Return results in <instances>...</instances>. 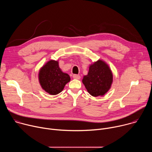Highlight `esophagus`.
<instances>
[{
    "instance_id": "esophagus-1",
    "label": "esophagus",
    "mask_w": 152,
    "mask_h": 152,
    "mask_svg": "<svg viewBox=\"0 0 152 152\" xmlns=\"http://www.w3.org/2000/svg\"><path fill=\"white\" fill-rule=\"evenodd\" d=\"M73 77L75 79H80V76L79 75H73Z\"/></svg>"
}]
</instances>
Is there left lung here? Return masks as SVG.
Returning <instances> with one entry per match:
<instances>
[{
  "mask_svg": "<svg viewBox=\"0 0 152 152\" xmlns=\"http://www.w3.org/2000/svg\"><path fill=\"white\" fill-rule=\"evenodd\" d=\"M111 69L104 61L98 60L89 67L88 75L84 76L82 82L88 92L93 96H103L109 90L113 83Z\"/></svg>",
  "mask_w": 152,
  "mask_h": 152,
  "instance_id": "obj_1",
  "label": "left lung"
}]
</instances>
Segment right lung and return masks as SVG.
<instances>
[{
    "mask_svg": "<svg viewBox=\"0 0 152 152\" xmlns=\"http://www.w3.org/2000/svg\"><path fill=\"white\" fill-rule=\"evenodd\" d=\"M39 82L42 88L51 95L61 93L65 85L70 80V77L63 73L57 61L50 60L39 72Z\"/></svg>",
    "mask_w": 152,
    "mask_h": 152,
    "instance_id": "obj_1",
    "label": "right lung"
}]
</instances>
